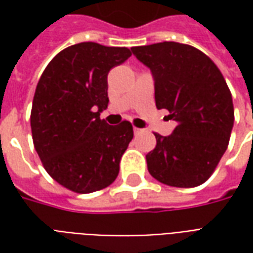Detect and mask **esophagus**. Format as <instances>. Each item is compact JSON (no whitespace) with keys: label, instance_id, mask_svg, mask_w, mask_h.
I'll return each instance as SVG.
<instances>
[{"label":"esophagus","instance_id":"obj_1","mask_svg":"<svg viewBox=\"0 0 253 253\" xmlns=\"http://www.w3.org/2000/svg\"><path fill=\"white\" fill-rule=\"evenodd\" d=\"M143 132V128H138V127H134V134H141Z\"/></svg>","mask_w":253,"mask_h":253}]
</instances>
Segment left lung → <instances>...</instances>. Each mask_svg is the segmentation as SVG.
I'll list each match as a JSON object with an SVG mask.
<instances>
[{
	"label": "left lung",
	"instance_id": "1",
	"mask_svg": "<svg viewBox=\"0 0 253 253\" xmlns=\"http://www.w3.org/2000/svg\"><path fill=\"white\" fill-rule=\"evenodd\" d=\"M154 80L156 107L169 111L177 126L156 135L146 154L149 173L170 187H196L211 176L226 152L233 128L232 94L206 54L188 44L163 42L132 47Z\"/></svg>",
	"mask_w": 253,
	"mask_h": 253
}]
</instances>
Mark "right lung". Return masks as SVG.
Instances as JSON below:
<instances>
[{
    "mask_svg": "<svg viewBox=\"0 0 253 253\" xmlns=\"http://www.w3.org/2000/svg\"><path fill=\"white\" fill-rule=\"evenodd\" d=\"M130 57L126 47L78 43L52 58L38 83L34 145L47 173L74 192L103 190L119 173L132 126L127 121L110 126L100 114L108 105V72Z\"/></svg>",
    "mask_w": 253,
    "mask_h": 253,
    "instance_id": "obj_1",
    "label": "right lung"
}]
</instances>
